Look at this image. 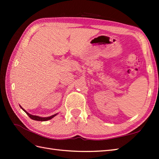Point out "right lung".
<instances>
[{"label": "right lung", "mask_w": 159, "mask_h": 159, "mask_svg": "<svg viewBox=\"0 0 159 159\" xmlns=\"http://www.w3.org/2000/svg\"><path fill=\"white\" fill-rule=\"evenodd\" d=\"M20 108H21V109L25 111V112L29 116V117L31 118V119H32V120H36V121H47V120H51L52 118H53L54 117H55L57 114L58 113H56V114H55V115H52V116H49V117H39V116H33V115H31V114H30V113H29L27 111H25V109H23V108L20 105Z\"/></svg>", "instance_id": "obj_1"}]
</instances>
